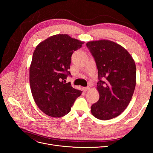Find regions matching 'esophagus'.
Returning <instances> with one entry per match:
<instances>
[{"mask_svg": "<svg viewBox=\"0 0 153 153\" xmlns=\"http://www.w3.org/2000/svg\"><path fill=\"white\" fill-rule=\"evenodd\" d=\"M89 89V87H83V90L84 91H87Z\"/></svg>", "mask_w": 153, "mask_h": 153, "instance_id": "1", "label": "esophagus"}]
</instances>
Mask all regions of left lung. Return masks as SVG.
Returning a JSON list of instances; mask_svg holds the SVG:
<instances>
[{
  "label": "left lung",
  "mask_w": 153,
  "mask_h": 153,
  "mask_svg": "<svg viewBox=\"0 0 153 153\" xmlns=\"http://www.w3.org/2000/svg\"><path fill=\"white\" fill-rule=\"evenodd\" d=\"M86 46L98 71L100 99L91 106V113L101 120L116 117L126 108L135 91V61L126 49L113 41H90Z\"/></svg>",
  "instance_id": "obj_1"
}]
</instances>
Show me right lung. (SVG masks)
<instances>
[{
  "mask_svg": "<svg viewBox=\"0 0 153 153\" xmlns=\"http://www.w3.org/2000/svg\"><path fill=\"white\" fill-rule=\"evenodd\" d=\"M83 43L67 34H57L40 43L33 53L29 70L32 94L39 108L51 117L68 114L82 94L66 80L71 76V55Z\"/></svg>",
  "mask_w": 153,
  "mask_h": 153,
  "instance_id": "1",
  "label": "right lung"
}]
</instances>
